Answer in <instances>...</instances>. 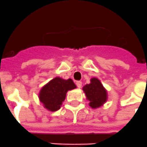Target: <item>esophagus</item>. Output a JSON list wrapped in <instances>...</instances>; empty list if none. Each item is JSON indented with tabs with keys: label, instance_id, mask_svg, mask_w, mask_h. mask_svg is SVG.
<instances>
[{
	"label": "esophagus",
	"instance_id": "obj_1",
	"mask_svg": "<svg viewBox=\"0 0 147 147\" xmlns=\"http://www.w3.org/2000/svg\"><path fill=\"white\" fill-rule=\"evenodd\" d=\"M76 86H77L79 88H82V82L77 81V82H76Z\"/></svg>",
	"mask_w": 147,
	"mask_h": 147
}]
</instances>
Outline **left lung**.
Wrapping results in <instances>:
<instances>
[{
    "label": "left lung",
    "instance_id": "obj_1",
    "mask_svg": "<svg viewBox=\"0 0 147 147\" xmlns=\"http://www.w3.org/2000/svg\"><path fill=\"white\" fill-rule=\"evenodd\" d=\"M83 90L90 101V106L93 108L99 107L107 100V91L96 78H92L90 84L83 87Z\"/></svg>",
    "mask_w": 147,
    "mask_h": 147
}]
</instances>
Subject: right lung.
Listing matches in <instances>:
<instances>
[{
	"instance_id": "right-lung-1",
	"label": "right lung",
	"mask_w": 147,
	"mask_h": 147,
	"mask_svg": "<svg viewBox=\"0 0 147 147\" xmlns=\"http://www.w3.org/2000/svg\"><path fill=\"white\" fill-rule=\"evenodd\" d=\"M76 88V85L71 79L65 80L60 77H56L41 89L39 98L45 108L52 112L57 111L60 108L62 102L65 98L67 90Z\"/></svg>"
}]
</instances>
